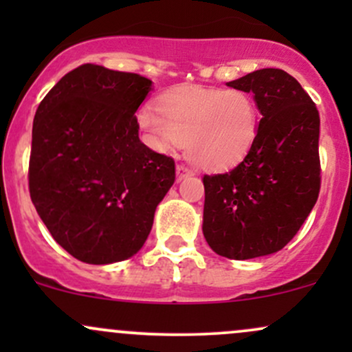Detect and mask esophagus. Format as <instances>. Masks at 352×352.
Here are the masks:
<instances>
[{"label": "esophagus", "instance_id": "esophagus-1", "mask_svg": "<svg viewBox=\"0 0 352 352\" xmlns=\"http://www.w3.org/2000/svg\"><path fill=\"white\" fill-rule=\"evenodd\" d=\"M190 175H192V170H190L188 167H185V165H179V167H177V180H184Z\"/></svg>", "mask_w": 352, "mask_h": 352}]
</instances>
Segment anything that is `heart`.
<instances>
[{
	"label": "heart",
	"instance_id": "heart-1",
	"mask_svg": "<svg viewBox=\"0 0 352 352\" xmlns=\"http://www.w3.org/2000/svg\"><path fill=\"white\" fill-rule=\"evenodd\" d=\"M159 110L145 106L137 114L140 129L155 148L187 140V155L205 170L240 164L256 142L260 111L241 89L177 86L159 98Z\"/></svg>",
	"mask_w": 352,
	"mask_h": 352
}]
</instances>
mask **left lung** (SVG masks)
Returning <instances> with one entry per match:
<instances>
[{
    "label": "left lung",
    "instance_id": "8db88e82",
    "mask_svg": "<svg viewBox=\"0 0 352 352\" xmlns=\"http://www.w3.org/2000/svg\"><path fill=\"white\" fill-rule=\"evenodd\" d=\"M227 86L252 92L260 129L233 170L204 177L201 230L217 254L250 260L280 252L316 204L319 114L301 84L283 69L250 72Z\"/></svg>",
    "mask_w": 352,
    "mask_h": 352
}]
</instances>
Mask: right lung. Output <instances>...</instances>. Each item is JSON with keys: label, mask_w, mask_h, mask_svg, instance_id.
Segmentation results:
<instances>
[{"label": "right lung", "mask_w": 352, "mask_h": 352, "mask_svg": "<svg viewBox=\"0 0 352 352\" xmlns=\"http://www.w3.org/2000/svg\"><path fill=\"white\" fill-rule=\"evenodd\" d=\"M151 91L139 74L82 64L36 111L31 200L52 238L84 263L134 256L175 182L172 157L139 139L135 112Z\"/></svg>", "instance_id": "1"}]
</instances>
